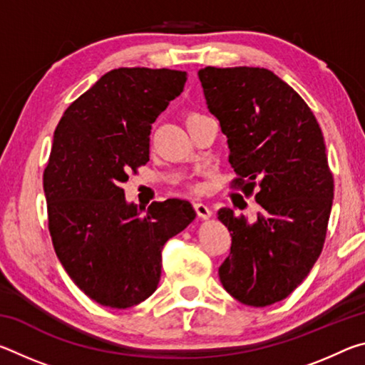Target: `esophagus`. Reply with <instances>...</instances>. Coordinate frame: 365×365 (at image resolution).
I'll list each match as a JSON object with an SVG mask.
<instances>
[{"label": "esophagus", "instance_id": "obj_1", "mask_svg": "<svg viewBox=\"0 0 365 365\" xmlns=\"http://www.w3.org/2000/svg\"><path fill=\"white\" fill-rule=\"evenodd\" d=\"M195 211L197 214V217L200 219H209L212 215V211L209 209L206 205H202V202H195Z\"/></svg>", "mask_w": 365, "mask_h": 365}]
</instances>
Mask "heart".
I'll return each mask as SVG.
<instances>
[{
    "mask_svg": "<svg viewBox=\"0 0 365 365\" xmlns=\"http://www.w3.org/2000/svg\"><path fill=\"white\" fill-rule=\"evenodd\" d=\"M196 117H201V114H197V113H190V114H187V122H190V120H193V119H196ZM191 191H197V187L196 185H193V187H191Z\"/></svg>",
    "mask_w": 365,
    "mask_h": 365,
    "instance_id": "b5f03b06",
    "label": "heart"
}]
</instances>
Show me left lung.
Wrapping results in <instances>:
<instances>
[{
    "label": "left lung",
    "mask_w": 365,
    "mask_h": 365,
    "mask_svg": "<svg viewBox=\"0 0 365 365\" xmlns=\"http://www.w3.org/2000/svg\"><path fill=\"white\" fill-rule=\"evenodd\" d=\"M197 77L227 135L232 188L261 206L255 222L217 212L232 235L220 282L242 304L270 306L301 285L324 248L335 188L324 135L306 101L264 67L207 66Z\"/></svg>",
    "instance_id": "obj_1"
}]
</instances>
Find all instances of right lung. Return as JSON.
Masks as SVG:
<instances>
[{"mask_svg": "<svg viewBox=\"0 0 365 365\" xmlns=\"http://www.w3.org/2000/svg\"><path fill=\"white\" fill-rule=\"evenodd\" d=\"M187 72L120 67L61 117L43 172L48 230L72 282L98 304L127 309L156 292L160 251L196 212L154 201L145 214L120 185L150 160L151 123L182 93Z\"/></svg>", "mask_w": 365, "mask_h": 365, "instance_id": "right-lung-1", "label": "right lung"}]
</instances>
